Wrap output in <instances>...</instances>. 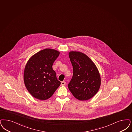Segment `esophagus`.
Listing matches in <instances>:
<instances>
[{
    "instance_id": "esophagus-1",
    "label": "esophagus",
    "mask_w": 132,
    "mask_h": 132,
    "mask_svg": "<svg viewBox=\"0 0 132 132\" xmlns=\"http://www.w3.org/2000/svg\"><path fill=\"white\" fill-rule=\"evenodd\" d=\"M65 84H66V82H65V81H62V82H61V86L65 85Z\"/></svg>"
}]
</instances>
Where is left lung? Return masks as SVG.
<instances>
[{"label":"left lung","instance_id":"obj_1","mask_svg":"<svg viewBox=\"0 0 132 132\" xmlns=\"http://www.w3.org/2000/svg\"><path fill=\"white\" fill-rule=\"evenodd\" d=\"M69 58L73 68L68 88L74 97L80 101L89 100L97 93L101 77L94 62L85 53L70 52Z\"/></svg>","mask_w":132,"mask_h":132}]
</instances>
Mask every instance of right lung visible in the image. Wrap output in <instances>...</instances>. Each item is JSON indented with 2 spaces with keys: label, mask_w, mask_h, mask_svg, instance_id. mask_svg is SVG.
<instances>
[{
  "label": "right lung",
  "mask_w": 132,
  "mask_h": 132,
  "mask_svg": "<svg viewBox=\"0 0 132 132\" xmlns=\"http://www.w3.org/2000/svg\"><path fill=\"white\" fill-rule=\"evenodd\" d=\"M59 53L56 50L46 48L35 53L27 62L24 82L28 92L37 99L50 98L60 85L52 67Z\"/></svg>",
  "instance_id": "1"
}]
</instances>
